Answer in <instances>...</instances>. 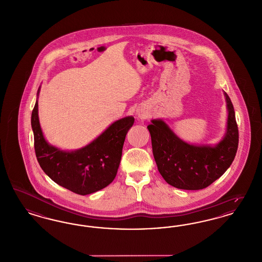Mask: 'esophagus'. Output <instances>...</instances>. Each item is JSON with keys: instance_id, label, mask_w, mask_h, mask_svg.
<instances>
[{"instance_id": "1", "label": "esophagus", "mask_w": 262, "mask_h": 262, "mask_svg": "<svg viewBox=\"0 0 262 262\" xmlns=\"http://www.w3.org/2000/svg\"><path fill=\"white\" fill-rule=\"evenodd\" d=\"M143 116H144V114H143L141 111H137V112H136V117H137V118H142Z\"/></svg>"}]
</instances>
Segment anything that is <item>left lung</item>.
<instances>
[{"label":"left lung","mask_w":262,"mask_h":262,"mask_svg":"<svg viewBox=\"0 0 262 262\" xmlns=\"http://www.w3.org/2000/svg\"><path fill=\"white\" fill-rule=\"evenodd\" d=\"M227 107L226 132L216 144H191L162 119L147 126L158 170L169 185L184 190L206 188L227 170L236 156L239 132L230 97L223 93Z\"/></svg>","instance_id":"8db88e82"}]
</instances>
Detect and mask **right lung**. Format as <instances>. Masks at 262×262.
Returning a JSON list of instances; mask_svg holds the SVG:
<instances>
[{
  "label": "right lung",
  "instance_id": "1",
  "mask_svg": "<svg viewBox=\"0 0 262 262\" xmlns=\"http://www.w3.org/2000/svg\"><path fill=\"white\" fill-rule=\"evenodd\" d=\"M32 111L36 157L45 173L55 183L79 195H88L108 186L115 178L133 116L117 120L88 145L77 150H62L48 142L38 114V96Z\"/></svg>",
  "mask_w": 262,
  "mask_h": 262
}]
</instances>
